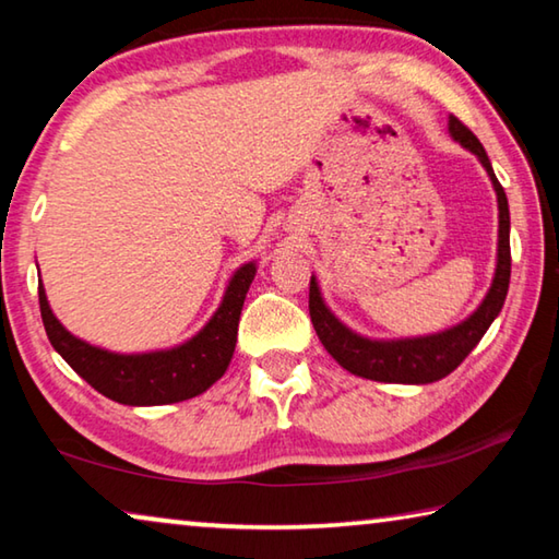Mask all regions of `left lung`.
Returning <instances> with one entry per match:
<instances>
[{
	"instance_id": "obj_1",
	"label": "left lung",
	"mask_w": 559,
	"mask_h": 559,
	"mask_svg": "<svg viewBox=\"0 0 559 559\" xmlns=\"http://www.w3.org/2000/svg\"><path fill=\"white\" fill-rule=\"evenodd\" d=\"M448 134L460 146L477 156V162L490 176V183L498 197V259H495L492 283L487 288L483 304L475 311L445 331L413 335V338H368L345 325L331 308L318 286V278L311 276V294H308V308H311V321L321 338L323 348L331 353L338 366L348 373L378 380V383H405V385H425L445 378L463 362L471 350L480 343L487 328L500 316L504 296L510 286V209L508 197L492 171L490 158L477 136L465 123L455 117L448 119Z\"/></svg>"
}]
</instances>
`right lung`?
I'll list each match as a JSON object with an SVG mask.
<instances>
[{
    "label": "right lung",
    "mask_w": 559,
    "mask_h": 559,
    "mask_svg": "<svg viewBox=\"0 0 559 559\" xmlns=\"http://www.w3.org/2000/svg\"><path fill=\"white\" fill-rule=\"evenodd\" d=\"M259 263L238 265L228 278L218 308L199 333L171 348L144 353H117L79 338L61 325L39 283L44 331L55 350L82 376L94 391L121 405H168L209 391L226 373L236 350L238 318Z\"/></svg>",
    "instance_id": "add662e5"
}]
</instances>
